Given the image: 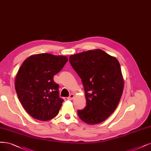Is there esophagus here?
<instances>
[{"instance_id":"34e87169","label":"esophagus","mask_w":151,"mask_h":151,"mask_svg":"<svg viewBox=\"0 0 151 151\" xmlns=\"http://www.w3.org/2000/svg\"><path fill=\"white\" fill-rule=\"evenodd\" d=\"M74 96H74V94L71 93V94H70V96H69V97L68 98V100H72L73 99Z\"/></svg>"}]
</instances>
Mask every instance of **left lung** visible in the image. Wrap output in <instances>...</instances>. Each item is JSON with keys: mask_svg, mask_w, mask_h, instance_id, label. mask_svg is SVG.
Masks as SVG:
<instances>
[{"mask_svg": "<svg viewBox=\"0 0 151 151\" xmlns=\"http://www.w3.org/2000/svg\"><path fill=\"white\" fill-rule=\"evenodd\" d=\"M70 63L81 79L86 104L78 110L79 118L88 124L103 122L118 106L124 89L120 64L101 49L70 55Z\"/></svg>", "mask_w": 151, "mask_h": 151, "instance_id": "left-lung-1", "label": "left lung"}]
</instances>
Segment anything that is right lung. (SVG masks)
Here are the masks:
<instances>
[{"label": "right lung", "mask_w": 151, "mask_h": 151, "mask_svg": "<svg viewBox=\"0 0 151 151\" xmlns=\"http://www.w3.org/2000/svg\"><path fill=\"white\" fill-rule=\"evenodd\" d=\"M68 61L65 56L40 53L30 56L22 64L15 81L17 94L24 108L32 118L40 121L53 119L63 99L53 76Z\"/></svg>", "instance_id": "add662e5"}]
</instances>
